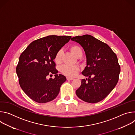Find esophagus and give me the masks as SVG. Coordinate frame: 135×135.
Listing matches in <instances>:
<instances>
[{
  "instance_id": "obj_1",
  "label": "esophagus",
  "mask_w": 135,
  "mask_h": 135,
  "mask_svg": "<svg viewBox=\"0 0 135 135\" xmlns=\"http://www.w3.org/2000/svg\"><path fill=\"white\" fill-rule=\"evenodd\" d=\"M74 79L73 78H70V77H67V80H73Z\"/></svg>"
}]
</instances>
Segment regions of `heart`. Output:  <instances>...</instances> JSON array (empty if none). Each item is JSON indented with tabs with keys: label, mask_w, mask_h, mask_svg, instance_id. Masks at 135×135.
<instances>
[{
	"label": "heart",
	"mask_w": 135,
	"mask_h": 135,
	"mask_svg": "<svg viewBox=\"0 0 135 135\" xmlns=\"http://www.w3.org/2000/svg\"><path fill=\"white\" fill-rule=\"evenodd\" d=\"M70 50L72 53L77 57H79L80 55H82L83 51L82 49L78 45H73L70 47ZM62 52L61 50L57 51L55 56L54 60L56 64H60L62 61ZM80 70V67L78 66L74 65H64L62 66L60 68L61 72L68 76L73 77L75 76Z\"/></svg>",
	"instance_id": "obj_1"
}]
</instances>
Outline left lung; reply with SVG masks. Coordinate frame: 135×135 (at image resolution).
Wrapping results in <instances>:
<instances>
[{"instance_id": "obj_1", "label": "left lung", "mask_w": 135, "mask_h": 135, "mask_svg": "<svg viewBox=\"0 0 135 135\" xmlns=\"http://www.w3.org/2000/svg\"><path fill=\"white\" fill-rule=\"evenodd\" d=\"M71 40L79 43L85 52L86 66L82 74L89 78L82 80L76 95L87 103L99 102L119 81L121 69L117 56L107 44L92 36H78Z\"/></svg>"}]
</instances>
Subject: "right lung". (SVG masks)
<instances>
[{
	"label": "right lung",
	"mask_w": 135,
	"mask_h": 135,
	"mask_svg": "<svg viewBox=\"0 0 135 135\" xmlns=\"http://www.w3.org/2000/svg\"><path fill=\"white\" fill-rule=\"evenodd\" d=\"M70 36L51 35L31 43L19 57L16 71L19 84L33 101L46 103L58 95L66 77L57 74L53 60L56 53L68 43ZM54 74V79H47Z\"/></svg>",
	"instance_id": "right-lung-1"
}]
</instances>
